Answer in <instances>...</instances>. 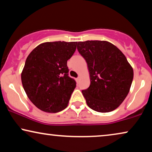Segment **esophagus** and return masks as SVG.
Here are the masks:
<instances>
[{"instance_id":"esophagus-1","label":"esophagus","mask_w":152,"mask_h":152,"mask_svg":"<svg viewBox=\"0 0 152 152\" xmlns=\"http://www.w3.org/2000/svg\"><path fill=\"white\" fill-rule=\"evenodd\" d=\"M76 82H77V83L79 81V80H80V76H78V77L76 78Z\"/></svg>"}]
</instances>
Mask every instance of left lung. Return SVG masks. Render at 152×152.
Listing matches in <instances>:
<instances>
[{
	"label": "left lung",
	"instance_id": "left-lung-1",
	"mask_svg": "<svg viewBox=\"0 0 152 152\" xmlns=\"http://www.w3.org/2000/svg\"><path fill=\"white\" fill-rule=\"evenodd\" d=\"M77 49L86 60L90 86L82 90L88 106L96 112L116 109L126 98L133 70L122 52L106 41L78 42Z\"/></svg>",
	"mask_w": 152,
	"mask_h": 152
}]
</instances>
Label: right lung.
I'll return each mask as SVG.
<instances>
[{
    "label": "right lung",
    "mask_w": 152,
    "mask_h": 152,
    "mask_svg": "<svg viewBox=\"0 0 152 152\" xmlns=\"http://www.w3.org/2000/svg\"><path fill=\"white\" fill-rule=\"evenodd\" d=\"M76 45V42H45L28 56L22 85L29 99L41 110L58 113L67 106L76 83L69 76L66 63Z\"/></svg>",
    "instance_id": "1"
}]
</instances>
